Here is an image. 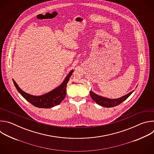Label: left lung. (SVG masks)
<instances>
[{
    "label": "left lung",
    "mask_w": 154,
    "mask_h": 154,
    "mask_svg": "<svg viewBox=\"0 0 154 154\" xmlns=\"http://www.w3.org/2000/svg\"><path fill=\"white\" fill-rule=\"evenodd\" d=\"M134 92L132 91L131 92L127 94L126 95L121 97L118 99H109V98H106L104 97H102L101 96L97 95L93 93L92 91L90 92V96L92 98V99L97 103L98 105L106 107V108H109V107H113L118 105L121 103H122L123 101H124L125 99H127L131 94Z\"/></svg>",
    "instance_id": "8db88e82"
}]
</instances>
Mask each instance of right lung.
Wrapping results in <instances>:
<instances>
[{
    "instance_id": "right-lung-1",
    "label": "right lung",
    "mask_w": 154,
    "mask_h": 154,
    "mask_svg": "<svg viewBox=\"0 0 154 154\" xmlns=\"http://www.w3.org/2000/svg\"><path fill=\"white\" fill-rule=\"evenodd\" d=\"M74 70H71L63 83L52 91L41 96H33L22 90L13 79L14 85L18 92L25 99L33 105L42 108H49L60 104L66 94V86Z\"/></svg>"
}]
</instances>
